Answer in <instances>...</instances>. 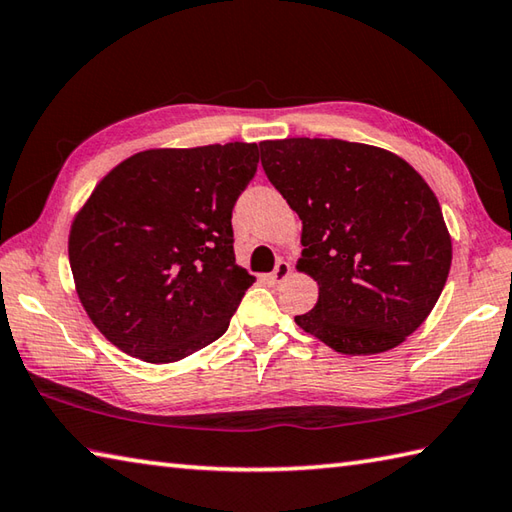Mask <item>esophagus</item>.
<instances>
[{"label":"esophagus","mask_w":512,"mask_h":512,"mask_svg":"<svg viewBox=\"0 0 512 512\" xmlns=\"http://www.w3.org/2000/svg\"><path fill=\"white\" fill-rule=\"evenodd\" d=\"M289 274H292V267H289V263H285V260H278L274 272L269 274V278H272L274 283H283V281H287Z\"/></svg>","instance_id":"1"}]
</instances>
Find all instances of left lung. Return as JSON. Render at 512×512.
<instances>
[{"label": "left lung", "instance_id": "obj_1", "mask_svg": "<svg viewBox=\"0 0 512 512\" xmlns=\"http://www.w3.org/2000/svg\"><path fill=\"white\" fill-rule=\"evenodd\" d=\"M260 162L303 220L296 269L318 285L296 325L341 354H379L426 321L448 281L439 200L388 149L336 138L263 140Z\"/></svg>", "mask_w": 512, "mask_h": 512}]
</instances>
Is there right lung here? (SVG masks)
<instances>
[{
    "label": "right lung",
    "mask_w": 512,
    "mask_h": 512,
    "mask_svg": "<svg viewBox=\"0 0 512 512\" xmlns=\"http://www.w3.org/2000/svg\"><path fill=\"white\" fill-rule=\"evenodd\" d=\"M249 142L147 149L95 185L69 231L84 312L144 363L185 359L223 336L254 276L236 265L231 209L254 178Z\"/></svg>",
    "instance_id": "add662e5"
}]
</instances>
